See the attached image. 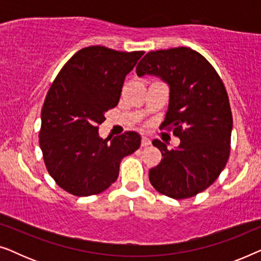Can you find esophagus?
<instances>
[{
    "instance_id": "esophagus-1",
    "label": "esophagus",
    "mask_w": 261,
    "mask_h": 261,
    "mask_svg": "<svg viewBox=\"0 0 261 261\" xmlns=\"http://www.w3.org/2000/svg\"><path fill=\"white\" fill-rule=\"evenodd\" d=\"M149 145H151V140H149L148 138L142 137L141 138V147H146V146H149Z\"/></svg>"
}]
</instances>
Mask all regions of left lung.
Returning a JSON list of instances; mask_svg holds the SVG:
<instances>
[{"label": "left lung", "instance_id": "left-lung-1", "mask_svg": "<svg viewBox=\"0 0 261 261\" xmlns=\"http://www.w3.org/2000/svg\"><path fill=\"white\" fill-rule=\"evenodd\" d=\"M137 73L155 74L169 83L162 126L180 139L172 149L158 139L152 141L163 159L149 170V181L167 197L196 196L217 179L229 159L233 115L226 87L212 64L189 47L148 52Z\"/></svg>", "mask_w": 261, "mask_h": 261}]
</instances>
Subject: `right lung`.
<instances>
[{
    "mask_svg": "<svg viewBox=\"0 0 261 261\" xmlns=\"http://www.w3.org/2000/svg\"><path fill=\"white\" fill-rule=\"evenodd\" d=\"M144 51L89 46L67 60L41 109L39 144L48 173L78 197L97 195L119 177L123 156L140 147V135L124 132L112 141L98 137L105 113L117 106L127 73Z\"/></svg>",
    "mask_w": 261,
    "mask_h": 261,
    "instance_id": "add662e5",
    "label": "right lung"
}]
</instances>
